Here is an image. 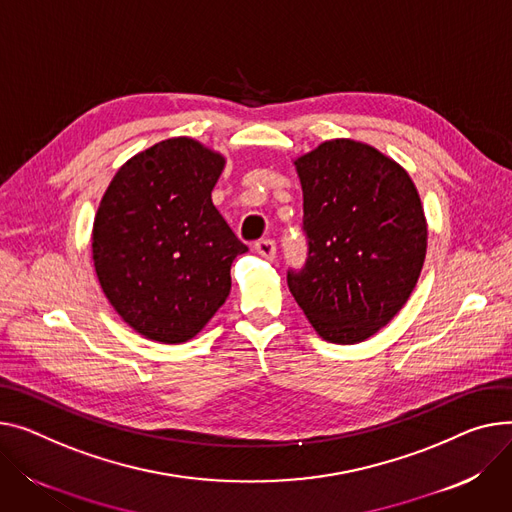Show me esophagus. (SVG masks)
I'll return each instance as SVG.
<instances>
[{
	"instance_id": "1",
	"label": "esophagus",
	"mask_w": 512,
	"mask_h": 512,
	"mask_svg": "<svg viewBox=\"0 0 512 512\" xmlns=\"http://www.w3.org/2000/svg\"><path fill=\"white\" fill-rule=\"evenodd\" d=\"M255 251H257L263 259H267V261L276 259V241H271V238H261V241L255 243Z\"/></svg>"
}]
</instances>
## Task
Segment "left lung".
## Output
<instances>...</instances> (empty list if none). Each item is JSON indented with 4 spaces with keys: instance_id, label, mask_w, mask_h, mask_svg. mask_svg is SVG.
<instances>
[{
    "instance_id": "obj_1",
    "label": "left lung",
    "mask_w": 512,
    "mask_h": 512,
    "mask_svg": "<svg viewBox=\"0 0 512 512\" xmlns=\"http://www.w3.org/2000/svg\"><path fill=\"white\" fill-rule=\"evenodd\" d=\"M309 243L288 288L331 344H358L410 298L426 257L418 189L391 158L354 140H329L294 160Z\"/></svg>"
}]
</instances>
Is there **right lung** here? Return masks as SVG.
I'll return each mask as SVG.
<instances>
[{"mask_svg":"<svg viewBox=\"0 0 512 512\" xmlns=\"http://www.w3.org/2000/svg\"><path fill=\"white\" fill-rule=\"evenodd\" d=\"M224 156L170 138L129 158L94 218L92 259L121 319L162 344L195 337L230 294V265L247 253L212 203Z\"/></svg>","mask_w":512,"mask_h":512,"instance_id":"add662e5","label":"right lung"}]
</instances>
